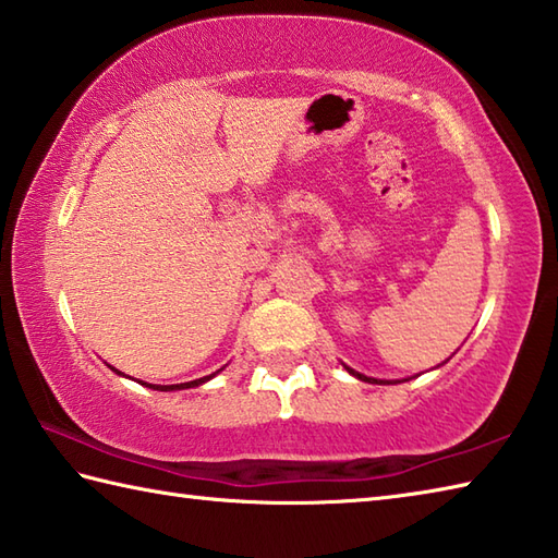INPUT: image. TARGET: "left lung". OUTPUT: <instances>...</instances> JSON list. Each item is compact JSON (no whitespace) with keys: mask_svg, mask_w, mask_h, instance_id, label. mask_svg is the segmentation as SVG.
Instances as JSON below:
<instances>
[{"mask_svg":"<svg viewBox=\"0 0 558 558\" xmlns=\"http://www.w3.org/2000/svg\"><path fill=\"white\" fill-rule=\"evenodd\" d=\"M347 368V373H351L354 375V378H359V380H363V383H400V380H378V378H368V375H363V373H359V371H354V368H349V366H344Z\"/></svg>","mask_w":558,"mask_h":558,"instance_id":"8db88e82","label":"left lung"}]
</instances>
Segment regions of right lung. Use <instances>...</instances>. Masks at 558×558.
Returning a JSON list of instances; mask_svg holds the SVG:
<instances>
[{"label":"right lung","mask_w":558,"mask_h":558,"mask_svg":"<svg viewBox=\"0 0 558 558\" xmlns=\"http://www.w3.org/2000/svg\"><path fill=\"white\" fill-rule=\"evenodd\" d=\"M116 371V368H112ZM221 371V368H219ZM216 371V373H219ZM118 375H122L120 371H116ZM216 373H211V375H204V378H197V380H190V383H180V385H149V383H142V385H146V388H154V390H161V392H170V390H187V388H199L202 383H207V380H211Z\"/></svg>","instance_id":"obj_1"}]
</instances>
